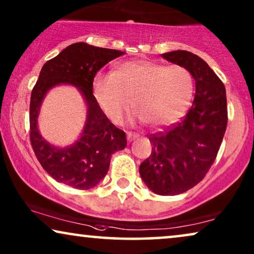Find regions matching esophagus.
I'll return each instance as SVG.
<instances>
[{
  "instance_id": "1",
  "label": "esophagus",
  "mask_w": 254,
  "mask_h": 254,
  "mask_svg": "<svg viewBox=\"0 0 254 254\" xmlns=\"http://www.w3.org/2000/svg\"><path fill=\"white\" fill-rule=\"evenodd\" d=\"M127 137H128V140L131 141V140H134V138L138 137V134L137 133H133V131H128Z\"/></svg>"
}]
</instances>
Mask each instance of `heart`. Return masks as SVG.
Listing matches in <instances>:
<instances>
[{"label":"heart","instance_id":"b5f03b06","mask_svg":"<svg viewBox=\"0 0 254 254\" xmlns=\"http://www.w3.org/2000/svg\"><path fill=\"white\" fill-rule=\"evenodd\" d=\"M193 91L189 69L150 61L126 62L116 72H100L93 83L97 102L112 123H123L135 102L140 120L154 127L166 126L182 117Z\"/></svg>","mask_w":254,"mask_h":254}]
</instances>
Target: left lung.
Returning <instances> with one entry per match:
<instances>
[{
    "label": "left lung",
    "instance_id": "8db88e82",
    "mask_svg": "<svg viewBox=\"0 0 254 254\" xmlns=\"http://www.w3.org/2000/svg\"><path fill=\"white\" fill-rule=\"evenodd\" d=\"M163 58L189 69L195 96L180 121L149 135L152 151L141 163L140 175L154 193L176 195L199 184L213 165L227 129V96L223 82L197 55L173 51Z\"/></svg>",
    "mask_w": 254,
    "mask_h": 254
}]
</instances>
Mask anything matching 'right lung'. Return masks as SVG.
<instances>
[{"label": "right lung", "mask_w": 254, "mask_h": 254, "mask_svg": "<svg viewBox=\"0 0 254 254\" xmlns=\"http://www.w3.org/2000/svg\"><path fill=\"white\" fill-rule=\"evenodd\" d=\"M123 54L118 50L76 43L48 60L41 68L31 92L30 141L41 166L57 182L76 190L92 189L109 171L111 155L126 147L125 131L111 123L92 95L97 71ZM61 82L77 86L88 105V118L81 138L64 149L55 148L45 141L36 127L43 96Z\"/></svg>", "instance_id": "right-lung-1"}]
</instances>
